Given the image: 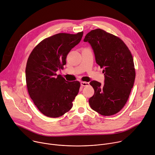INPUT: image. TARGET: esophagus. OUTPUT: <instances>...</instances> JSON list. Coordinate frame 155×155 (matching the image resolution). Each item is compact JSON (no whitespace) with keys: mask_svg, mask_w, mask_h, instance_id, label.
<instances>
[{"mask_svg":"<svg viewBox=\"0 0 155 155\" xmlns=\"http://www.w3.org/2000/svg\"><path fill=\"white\" fill-rule=\"evenodd\" d=\"M81 87H86L89 85V83L87 81H81Z\"/></svg>","mask_w":155,"mask_h":155,"instance_id":"34e87169","label":"esophagus"}]
</instances>
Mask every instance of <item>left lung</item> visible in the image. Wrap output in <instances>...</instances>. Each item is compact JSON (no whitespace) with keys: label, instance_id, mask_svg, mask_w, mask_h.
<instances>
[{"label":"left lung","instance_id":"1","mask_svg":"<svg viewBox=\"0 0 155 155\" xmlns=\"http://www.w3.org/2000/svg\"><path fill=\"white\" fill-rule=\"evenodd\" d=\"M84 41L91 45L105 77L103 85L95 80L90 83L94 90L90 106L103 116L116 114L126 104L134 87L135 69L131 52L120 38L100 28L89 32Z\"/></svg>","mask_w":155,"mask_h":155}]
</instances>
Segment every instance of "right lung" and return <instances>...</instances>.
<instances>
[{
  "label": "right lung",
  "instance_id": "obj_1",
  "mask_svg": "<svg viewBox=\"0 0 155 155\" xmlns=\"http://www.w3.org/2000/svg\"><path fill=\"white\" fill-rule=\"evenodd\" d=\"M83 32L58 33L37 45L28 59L25 74L28 93L38 110L47 117H59L72 107L80 87L56 72L63 69L68 52L81 39Z\"/></svg>",
  "mask_w": 155,
  "mask_h": 155
}]
</instances>
